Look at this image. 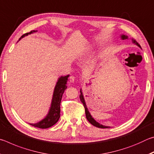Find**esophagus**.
<instances>
[{
	"mask_svg": "<svg viewBox=\"0 0 154 154\" xmlns=\"http://www.w3.org/2000/svg\"><path fill=\"white\" fill-rule=\"evenodd\" d=\"M75 77L74 76V75H71V76L69 77V81H70V82H71V83H73L75 82Z\"/></svg>",
	"mask_w": 154,
	"mask_h": 154,
	"instance_id": "obj_1",
	"label": "esophagus"
}]
</instances>
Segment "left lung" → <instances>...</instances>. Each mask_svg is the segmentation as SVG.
Listing matches in <instances>:
<instances>
[{
	"label": "left lung",
	"mask_w": 154,
	"mask_h": 154,
	"mask_svg": "<svg viewBox=\"0 0 154 154\" xmlns=\"http://www.w3.org/2000/svg\"><path fill=\"white\" fill-rule=\"evenodd\" d=\"M127 38H128L127 36H125V35H122V39H126ZM133 42H134L135 44H137V45L138 46H139L140 48V45L139 44V43H137V41L136 40H133ZM80 93H81V94H80V96H79V98H80L81 101H82V103H83V106H84V108H85V116H86V118H87V119H88V121L89 122L90 124H92L93 125V126H96V127H98V128H109V127H108V126H103V125L100 124L99 123H98L97 122H96V121L94 120V119L92 118V116H91V115H90V113H89V111H88V109H87V107H86V105H85L84 98H83L82 92V91H81V90H80Z\"/></svg>",
	"instance_id": "obj_1"
}]
</instances>
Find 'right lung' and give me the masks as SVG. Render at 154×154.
I'll list each match as a JSON object with an SVG mask.
<instances>
[{
	"label": "right lung",
	"instance_id": "obj_1",
	"mask_svg": "<svg viewBox=\"0 0 154 154\" xmlns=\"http://www.w3.org/2000/svg\"><path fill=\"white\" fill-rule=\"evenodd\" d=\"M35 32H36V30H32L30 32L25 33L24 35H23L21 36L19 40H20L22 37H24V36L28 35V34L30 35V34ZM68 77H69V75H66V76L64 77H61L58 79V82H57L55 90H54L51 109L46 118L37 124H30V125H32V126H35L36 128H38L45 129L54 126L58 121L60 116V113L61 99L64 90L66 89V84Z\"/></svg>",
	"mask_w": 154,
	"mask_h": 154
}]
</instances>
